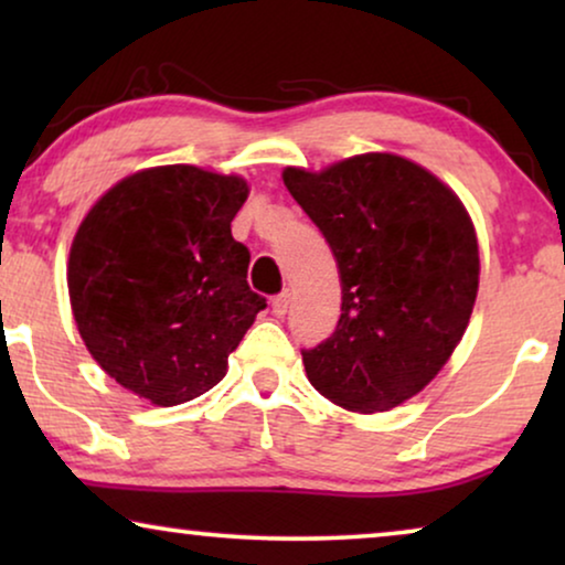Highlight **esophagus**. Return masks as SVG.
I'll list each match as a JSON object with an SVG mask.
<instances>
[{
  "label": "esophagus",
  "mask_w": 565,
  "mask_h": 565,
  "mask_svg": "<svg viewBox=\"0 0 565 565\" xmlns=\"http://www.w3.org/2000/svg\"><path fill=\"white\" fill-rule=\"evenodd\" d=\"M288 308H290V292L282 290L280 296L273 298V313L277 316V319H282V316L288 313Z\"/></svg>",
  "instance_id": "1"
}]
</instances>
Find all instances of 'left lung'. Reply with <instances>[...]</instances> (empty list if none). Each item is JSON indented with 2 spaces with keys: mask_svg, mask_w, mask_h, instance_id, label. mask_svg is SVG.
I'll return each instance as SVG.
<instances>
[{
  "mask_svg": "<svg viewBox=\"0 0 565 565\" xmlns=\"http://www.w3.org/2000/svg\"><path fill=\"white\" fill-rule=\"evenodd\" d=\"M285 188L334 252L342 316L303 350L308 381L350 412L404 404L435 377L473 313L478 242L460 198L396 153L323 172L288 167Z\"/></svg>",
  "mask_w": 565,
  "mask_h": 565,
  "instance_id": "8db88e82",
  "label": "left lung"
}]
</instances>
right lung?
<instances>
[{"label": "right lung", "mask_w": 565, "mask_h": 565, "mask_svg": "<svg viewBox=\"0 0 565 565\" xmlns=\"http://www.w3.org/2000/svg\"><path fill=\"white\" fill-rule=\"evenodd\" d=\"M242 177L143 169L97 200L68 254V298L92 358L157 406L211 391L267 300L246 282L231 221Z\"/></svg>", "instance_id": "add662e5"}]
</instances>
